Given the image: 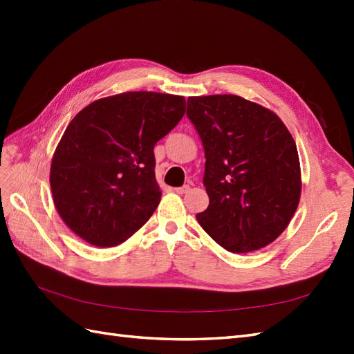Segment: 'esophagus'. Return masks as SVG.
Listing matches in <instances>:
<instances>
[{
    "mask_svg": "<svg viewBox=\"0 0 354 354\" xmlns=\"http://www.w3.org/2000/svg\"><path fill=\"white\" fill-rule=\"evenodd\" d=\"M175 192H176L178 194H185V193H189V192H190V185L178 187V189H175Z\"/></svg>",
    "mask_w": 354,
    "mask_h": 354,
    "instance_id": "34e87169",
    "label": "esophagus"
}]
</instances>
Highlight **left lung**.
Wrapping results in <instances>:
<instances>
[{
  "instance_id": "8db88e82",
  "label": "left lung",
  "mask_w": 354,
  "mask_h": 354,
  "mask_svg": "<svg viewBox=\"0 0 354 354\" xmlns=\"http://www.w3.org/2000/svg\"><path fill=\"white\" fill-rule=\"evenodd\" d=\"M205 150L209 204L196 219L230 252L257 251L288 228L301 198L297 145L275 112L234 94L189 97Z\"/></svg>"
}]
</instances>
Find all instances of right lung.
I'll use <instances>...</instances> for the list:
<instances>
[{"label": "right lung", "instance_id": "right-lung-1", "mask_svg": "<svg viewBox=\"0 0 354 354\" xmlns=\"http://www.w3.org/2000/svg\"><path fill=\"white\" fill-rule=\"evenodd\" d=\"M185 114L183 95L129 91L89 103L53 153L50 187L61 219L99 248L123 243L161 201L153 147Z\"/></svg>", "mask_w": 354, "mask_h": 354}]
</instances>
